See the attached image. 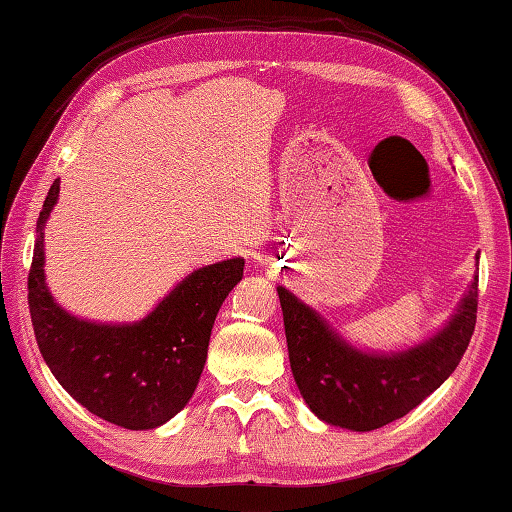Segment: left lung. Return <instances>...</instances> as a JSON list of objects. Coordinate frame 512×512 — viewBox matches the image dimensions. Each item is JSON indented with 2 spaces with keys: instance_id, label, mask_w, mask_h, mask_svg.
I'll use <instances>...</instances> for the list:
<instances>
[{
  "instance_id": "obj_1",
  "label": "left lung",
  "mask_w": 512,
  "mask_h": 512,
  "mask_svg": "<svg viewBox=\"0 0 512 512\" xmlns=\"http://www.w3.org/2000/svg\"><path fill=\"white\" fill-rule=\"evenodd\" d=\"M277 296L293 379L309 409L336 427L372 431L404 418L456 370L474 334L479 275L445 329L397 354L354 350L293 293L277 287Z\"/></svg>"
}]
</instances>
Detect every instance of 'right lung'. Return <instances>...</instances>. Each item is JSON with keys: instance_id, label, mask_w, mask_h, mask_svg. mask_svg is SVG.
Listing matches in <instances>:
<instances>
[{"instance_id": "obj_1", "label": "right lung", "mask_w": 512, "mask_h": 512, "mask_svg": "<svg viewBox=\"0 0 512 512\" xmlns=\"http://www.w3.org/2000/svg\"><path fill=\"white\" fill-rule=\"evenodd\" d=\"M58 180L38 216L29 268V311L42 359L90 413L124 429H155L185 409L207 359L214 318L244 275V259L198 268L135 325H97L69 316L45 284V221Z\"/></svg>"}]
</instances>
